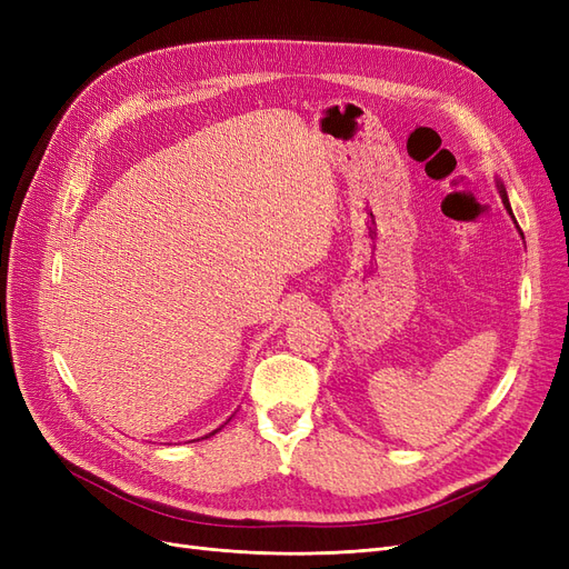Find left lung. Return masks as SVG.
<instances>
[{"label":"left lung","mask_w":569,"mask_h":569,"mask_svg":"<svg viewBox=\"0 0 569 569\" xmlns=\"http://www.w3.org/2000/svg\"><path fill=\"white\" fill-rule=\"evenodd\" d=\"M496 189H498V194H501V201H503V206H506V211L510 213V218L515 220V216H512V209H510V201H508V192H506V184L496 178ZM515 226H518V220H515ZM518 230H520V226H518ZM520 234H522V230H520ZM525 239V237H522Z\"/></svg>","instance_id":"8db88e82"}]
</instances>
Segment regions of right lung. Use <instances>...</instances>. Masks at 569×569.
<instances>
[{"label":"right lung","instance_id":"right-lung-1","mask_svg":"<svg viewBox=\"0 0 569 569\" xmlns=\"http://www.w3.org/2000/svg\"><path fill=\"white\" fill-rule=\"evenodd\" d=\"M220 429H222V425H220V427H218V429H213V432H211V435H206V437H201V439H209V437H213V435H216V432H220Z\"/></svg>","mask_w":569,"mask_h":569}]
</instances>
